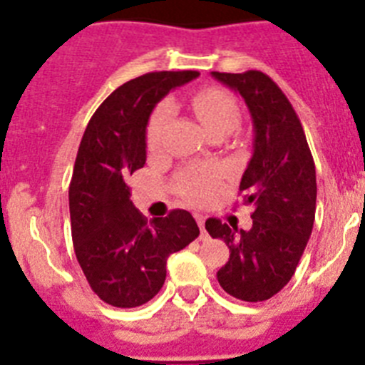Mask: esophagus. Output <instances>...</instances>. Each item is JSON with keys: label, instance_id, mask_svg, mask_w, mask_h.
<instances>
[{"label": "esophagus", "instance_id": "34e87169", "mask_svg": "<svg viewBox=\"0 0 365 365\" xmlns=\"http://www.w3.org/2000/svg\"><path fill=\"white\" fill-rule=\"evenodd\" d=\"M195 221H197L199 228H201V240L206 241V240H208V234H206V230H205V215L195 214Z\"/></svg>", "mask_w": 365, "mask_h": 365}]
</instances>
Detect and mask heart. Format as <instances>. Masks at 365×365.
<instances>
[{
	"label": "heart",
	"instance_id": "obj_1",
	"mask_svg": "<svg viewBox=\"0 0 365 365\" xmlns=\"http://www.w3.org/2000/svg\"><path fill=\"white\" fill-rule=\"evenodd\" d=\"M193 109L199 120L202 122L206 130L212 135L221 133V131H232L240 124L241 113L235 100L228 93L219 91V89H206L193 96ZM173 106L172 102H160L153 111L148 124V146L151 150L163 144L164 130H166L168 120L172 118ZM217 186V177L214 172L208 170H186L177 177V188L186 199L193 202H201L212 195V192Z\"/></svg>",
	"mask_w": 365,
	"mask_h": 365
}]
</instances>
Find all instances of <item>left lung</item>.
Wrapping results in <instances>:
<instances>
[{"instance_id":"8db88e82","label":"left lung","mask_w":365,"mask_h":365,"mask_svg":"<svg viewBox=\"0 0 365 365\" xmlns=\"http://www.w3.org/2000/svg\"><path fill=\"white\" fill-rule=\"evenodd\" d=\"M243 96L254 124V153L240 182L254 205L252 228L210 217L206 230L230 248L217 282L243 302H265L294 276L316 214V170L302 122L289 98L261 71L212 73Z\"/></svg>"}]
</instances>
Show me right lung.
<instances>
[{
	"mask_svg": "<svg viewBox=\"0 0 365 365\" xmlns=\"http://www.w3.org/2000/svg\"><path fill=\"white\" fill-rule=\"evenodd\" d=\"M197 76V71H159L122 83L96 109L80 143L69 185L74 254L93 292L113 307L150 302L164 285L168 256L199 235L186 210L148 221L125 182L146 164L155 106Z\"/></svg>",
	"mask_w": 365,
	"mask_h": 365,
	"instance_id": "right-lung-1",
	"label": "right lung"
}]
</instances>
